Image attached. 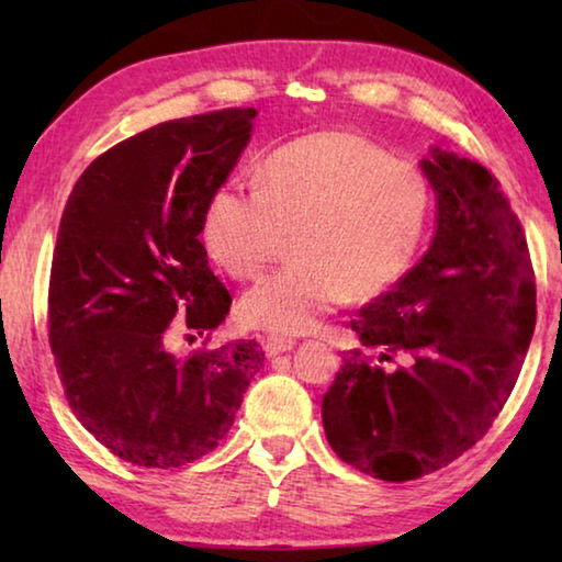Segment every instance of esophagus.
I'll list each match as a JSON object with an SVG mask.
<instances>
[{
  "mask_svg": "<svg viewBox=\"0 0 562 562\" xmlns=\"http://www.w3.org/2000/svg\"><path fill=\"white\" fill-rule=\"evenodd\" d=\"M292 347H294L292 337H280V335L268 337V355H282V351H290Z\"/></svg>",
  "mask_w": 562,
  "mask_h": 562,
  "instance_id": "34e87169",
  "label": "esophagus"
}]
</instances>
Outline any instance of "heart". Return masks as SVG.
<instances>
[{"mask_svg": "<svg viewBox=\"0 0 562 562\" xmlns=\"http://www.w3.org/2000/svg\"><path fill=\"white\" fill-rule=\"evenodd\" d=\"M431 217V186L414 164L349 131H319L265 158L258 188L215 190L203 217L211 258L255 280L284 235L292 265L245 294L250 327L300 335L349 297L386 292L414 262Z\"/></svg>", "mask_w": 562, "mask_h": 562, "instance_id": "b5f03b06", "label": "heart"}]
</instances>
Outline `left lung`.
<instances>
[{"label": "left lung", "mask_w": 562, "mask_h": 562, "mask_svg": "<svg viewBox=\"0 0 562 562\" xmlns=\"http://www.w3.org/2000/svg\"><path fill=\"white\" fill-rule=\"evenodd\" d=\"M422 168L439 198L434 243L349 322L376 357L347 351L322 396L339 459L392 483L439 471L486 436L536 329V272L498 178L439 148ZM396 358L405 364H383Z\"/></svg>", "instance_id": "left-lung-1"}]
</instances>
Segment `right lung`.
Returning a JSON list of instances; mask_svg holds the SVG:
<instances>
[{
    "mask_svg": "<svg viewBox=\"0 0 562 562\" xmlns=\"http://www.w3.org/2000/svg\"><path fill=\"white\" fill-rule=\"evenodd\" d=\"M255 116L223 109L140 131L93 160L66 201L46 315L56 374L83 429L133 465L211 453L265 361L255 339L207 347L233 297L201 243ZM176 330L204 347L170 356Z\"/></svg>",
    "mask_w": 562,
    "mask_h": 562,
    "instance_id": "add662e5",
    "label": "right lung"
}]
</instances>
